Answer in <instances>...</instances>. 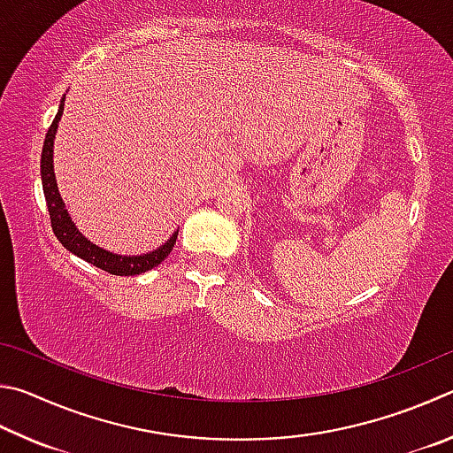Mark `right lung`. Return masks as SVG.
Returning a JSON list of instances; mask_svg holds the SVG:
<instances>
[{
    "mask_svg": "<svg viewBox=\"0 0 453 453\" xmlns=\"http://www.w3.org/2000/svg\"><path fill=\"white\" fill-rule=\"evenodd\" d=\"M63 105H65V95L61 97L58 115H55L50 131L45 134L43 150H42V182H43V195L47 201V211H50L53 233L58 236L59 242L69 252H73L79 258L87 260L93 266L101 268V271L117 274V276H134L141 273H147L157 265H161L163 260L171 255V250L177 242L179 231H174L169 239H166L161 247L145 252V255H115V252L105 250L93 244L83 233L75 226V222L71 220V214L65 209V203L59 195L58 179H55L53 171V141L55 133H58V125L63 115Z\"/></svg>",
    "mask_w": 453,
    "mask_h": 453,
    "instance_id": "right-lung-1",
    "label": "right lung"
}]
</instances>
